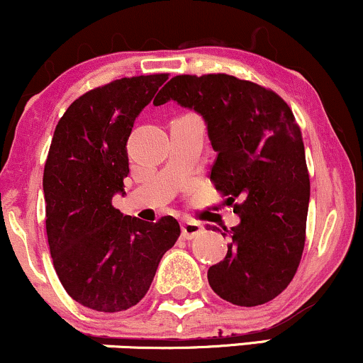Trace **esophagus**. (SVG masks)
<instances>
[{"instance_id": "1", "label": "esophagus", "mask_w": 363, "mask_h": 363, "mask_svg": "<svg viewBox=\"0 0 363 363\" xmlns=\"http://www.w3.org/2000/svg\"><path fill=\"white\" fill-rule=\"evenodd\" d=\"M181 232H182V237H184L186 240H191V239H194L196 235L201 234L203 227L196 222H182Z\"/></svg>"}]
</instances>
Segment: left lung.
<instances>
[{
  "mask_svg": "<svg viewBox=\"0 0 363 363\" xmlns=\"http://www.w3.org/2000/svg\"><path fill=\"white\" fill-rule=\"evenodd\" d=\"M203 116L216 158L210 181L240 216L227 256L208 269L223 301L254 307L289 286L306 244L311 181L302 133L278 94L232 74H177L153 104ZM227 235V234H223Z\"/></svg>",
  "mask_w": 363,
  "mask_h": 363,
  "instance_id": "left-lung-1",
  "label": "left lung"
}]
</instances>
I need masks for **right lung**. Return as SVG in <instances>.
Listing matches in <instances>:
<instances>
[{
	"mask_svg": "<svg viewBox=\"0 0 363 363\" xmlns=\"http://www.w3.org/2000/svg\"><path fill=\"white\" fill-rule=\"evenodd\" d=\"M167 73L121 78L80 95L57 121L44 165L45 230L61 285L99 312H121L145 297L181 227L112 206L128 177L126 143L135 119Z\"/></svg>",
	"mask_w": 363,
	"mask_h": 363,
	"instance_id": "1",
	"label": "right lung"
}]
</instances>
